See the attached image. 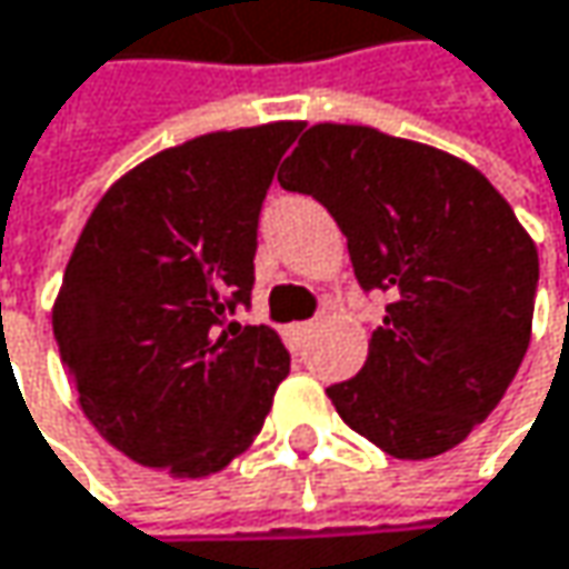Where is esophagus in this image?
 Masks as SVG:
<instances>
[{
	"instance_id": "obj_1",
	"label": "esophagus",
	"mask_w": 569,
	"mask_h": 569,
	"mask_svg": "<svg viewBox=\"0 0 569 569\" xmlns=\"http://www.w3.org/2000/svg\"><path fill=\"white\" fill-rule=\"evenodd\" d=\"M312 329H316V322H296V326L289 329V336L296 338V341H306V338L312 336Z\"/></svg>"
}]
</instances>
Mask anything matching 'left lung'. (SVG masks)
I'll return each mask as SVG.
<instances>
[{
	"instance_id": "left-lung-1",
	"label": "left lung",
	"mask_w": 569,
	"mask_h": 569,
	"mask_svg": "<svg viewBox=\"0 0 569 569\" xmlns=\"http://www.w3.org/2000/svg\"><path fill=\"white\" fill-rule=\"evenodd\" d=\"M348 237L365 292H388L365 368L326 390L338 417L397 459L472 433L531 341L538 250L469 162L371 127L319 123L280 169Z\"/></svg>"
}]
</instances>
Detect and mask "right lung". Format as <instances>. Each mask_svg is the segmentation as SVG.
<instances>
[{
  "instance_id": "right-lung-1",
  "label": "right lung",
  "mask_w": 569,
  "mask_h": 569,
  "mask_svg": "<svg viewBox=\"0 0 569 569\" xmlns=\"http://www.w3.org/2000/svg\"><path fill=\"white\" fill-rule=\"evenodd\" d=\"M302 123L208 132L117 181L54 302L87 420L130 459L208 476L260 433L289 351L250 309L263 198Z\"/></svg>"
}]
</instances>
